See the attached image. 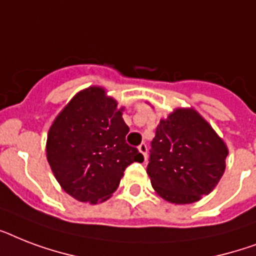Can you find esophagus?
Instances as JSON below:
<instances>
[{
  "instance_id": "obj_1",
  "label": "esophagus",
  "mask_w": 256,
  "mask_h": 256,
  "mask_svg": "<svg viewBox=\"0 0 256 256\" xmlns=\"http://www.w3.org/2000/svg\"><path fill=\"white\" fill-rule=\"evenodd\" d=\"M138 150H140V154L144 156V162H146V158H148V144H140V146H138Z\"/></svg>"
}]
</instances>
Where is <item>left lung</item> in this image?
<instances>
[{
	"instance_id": "8db88e82",
	"label": "left lung",
	"mask_w": 256,
	"mask_h": 256,
	"mask_svg": "<svg viewBox=\"0 0 256 256\" xmlns=\"http://www.w3.org/2000/svg\"><path fill=\"white\" fill-rule=\"evenodd\" d=\"M226 144L194 108H176L160 120L148 171L152 188L175 204L198 202L226 168Z\"/></svg>"
}]
</instances>
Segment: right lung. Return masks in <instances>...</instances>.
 I'll list each match as a JSON object with an SVG mask.
<instances>
[{"instance_id": "1", "label": "right lung", "mask_w": 256, "mask_h": 256, "mask_svg": "<svg viewBox=\"0 0 256 256\" xmlns=\"http://www.w3.org/2000/svg\"><path fill=\"white\" fill-rule=\"evenodd\" d=\"M122 110L104 88L92 86L76 94L50 128L48 162L62 188L80 202L108 200L124 168L144 162L138 148L126 144Z\"/></svg>"}]
</instances>
